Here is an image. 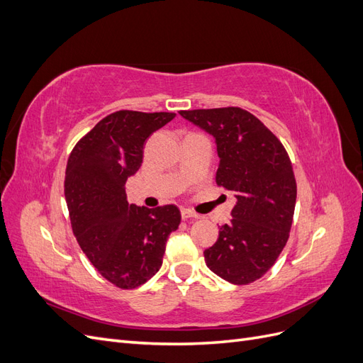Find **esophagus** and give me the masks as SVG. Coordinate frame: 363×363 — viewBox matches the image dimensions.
Segmentation results:
<instances>
[{
    "mask_svg": "<svg viewBox=\"0 0 363 363\" xmlns=\"http://www.w3.org/2000/svg\"><path fill=\"white\" fill-rule=\"evenodd\" d=\"M182 218L183 219H194V218H200V215L189 211V208H182Z\"/></svg>",
    "mask_w": 363,
    "mask_h": 363,
    "instance_id": "obj_1",
    "label": "esophagus"
}]
</instances>
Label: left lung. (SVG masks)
<instances>
[{"instance_id": "left-lung-1", "label": "left lung", "mask_w": 363, "mask_h": 363, "mask_svg": "<svg viewBox=\"0 0 363 363\" xmlns=\"http://www.w3.org/2000/svg\"><path fill=\"white\" fill-rule=\"evenodd\" d=\"M216 142V184L232 191V221L219 227L204 260L216 276L248 284L271 269L289 239L296 182L281 142L260 119L240 107L180 111Z\"/></svg>"}]
</instances>
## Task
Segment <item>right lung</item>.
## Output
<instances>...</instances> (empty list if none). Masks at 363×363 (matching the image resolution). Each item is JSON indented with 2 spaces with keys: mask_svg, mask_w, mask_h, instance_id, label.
Here are the masks:
<instances>
[{
  "mask_svg": "<svg viewBox=\"0 0 363 363\" xmlns=\"http://www.w3.org/2000/svg\"><path fill=\"white\" fill-rule=\"evenodd\" d=\"M174 116L113 112L77 142L68 159L65 199L74 236L96 271L121 289H135L155 276L168 236L182 221L177 206L139 207L125 195L145 140Z\"/></svg>",
  "mask_w": 363,
  "mask_h": 363,
  "instance_id": "add662e5",
  "label": "right lung"
}]
</instances>
